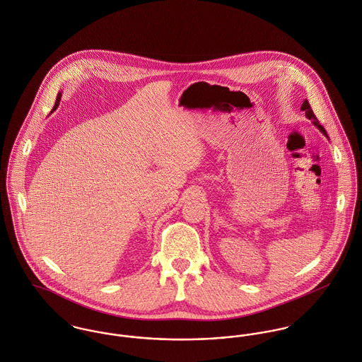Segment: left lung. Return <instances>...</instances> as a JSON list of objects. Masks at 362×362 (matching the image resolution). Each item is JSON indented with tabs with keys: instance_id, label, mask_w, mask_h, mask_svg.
I'll use <instances>...</instances> for the list:
<instances>
[{
	"instance_id": "obj_1",
	"label": "left lung",
	"mask_w": 362,
	"mask_h": 362,
	"mask_svg": "<svg viewBox=\"0 0 362 362\" xmlns=\"http://www.w3.org/2000/svg\"><path fill=\"white\" fill-rule=\"evenodd\" d=\"M301 110H303V112H305V117H307V119H310V120L313 122V124H314L320 132H322L325 136H328V134L325 132V129L320 124L318 119L315 117V115H314V112H313V109H311V106H310V103H308V100H307V99L303 102V105H301Z\"/></svg>"
}]
</instances>
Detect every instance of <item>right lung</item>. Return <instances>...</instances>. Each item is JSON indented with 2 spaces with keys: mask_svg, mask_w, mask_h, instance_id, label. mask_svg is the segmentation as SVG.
Returning <instances> with one entry per match:
<instances>
[{
  "mask_svg": "<svg viewBox=\"0 0 362 362\" xmlns=\"http://www.w3.org/2000/svg\"><path fill=\"white\" fill-rule=\"evenodd\" d=\"M61 97H62V93H58V95H57V100H55V105H54V107H52V112L58 107V105H59V102H61ZM51 112V113H52Z\"/></svg>",
  "mask_w": 362,
  "mask_h": 362,
  "instance_id": "right-lung-1",
  "label": "right lung"
}]
</instances>
